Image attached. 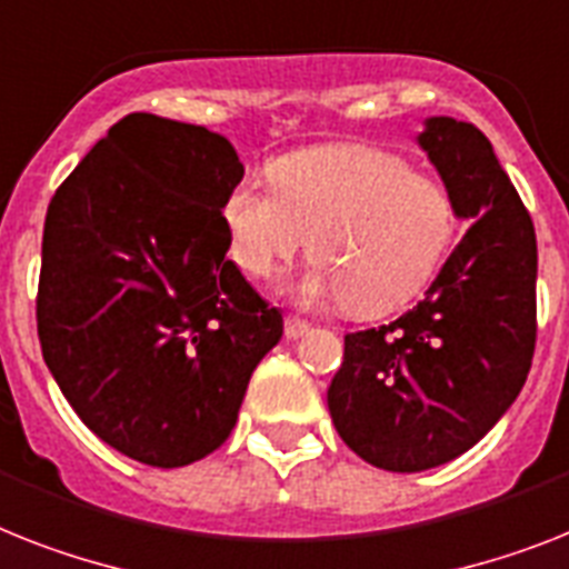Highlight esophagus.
<instances>
[{"mask_svg":"<svg viewBox=\"0 0 569 569\" xmlns=\"http://www.w3.org/2000/svg\"><path fill=\"white\" fill-rule=\"evenodd\" d=\"M308 331H311V326H308L305 319H299V317L284 319V335H288L290 340H299V337H305Z\"/></svg>","mask_w":569,"mask_h":569,"instance_id":"obj_1","label":"esophagus"}]
</instances>
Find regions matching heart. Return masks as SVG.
I'll return each instance as SVG.
<instances>
[{
  "instance_id": "1",
  "label": "heart",
  "mask_w": 569,
  "mask_h": 569,
  "mask_svg": "<svg viewBox=\"0 0 569 569\" xmlns=\"http://www.w3.org/2000/svg\"><path fill=\"white\" fill-rule=\"evenodd\" d=\"M270 173L276 189L241 180L223 206L229 252L250 279L279 273L311 237L317 267L296 293L378 317L419 293L448 256L457 232L448 186L392 150L322 144L281 157Z\"/></svg>"
}]
</instances>
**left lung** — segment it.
Instances as JSON below:
<instances>
[{
    "label": "left lung",
    "instance_id": "left-lung-1",
    "mask_svg": "<svg viewBox=\"0 0 569 569\" xmlns=\"http://www.w3.org/2000/svg\"><path fill=\"white\" fill-rule=\"evenodd\" d=\"M419 144L471 220L427 296L380 328L346 335L328 410L360 459L398 473L457 459L527 383L538 335V243L527 206L482 130L427 119Z\"/></svg>",
    "mask_w": 569,
    "mask_h": 569
}]
</instances>
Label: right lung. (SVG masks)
Returning <instances> with one entry per match:
<instances>
[{"label": "right lung", "mask_w": 569, "mask_h": 569, "mask_svg": "<svg viewBox=\"0 0 569 569\" xmlns=\"http://www.w3.org/2000/svg\"><path fill=\"white\" fill-rule=\"evenodd\" d=\"M232 144L130 112L63 180L42 229L37 335L60 392L136 462L182 468L232 433L281 313L227 258Z\"/></svg>", "instance_id": "1"}]
</instances>
